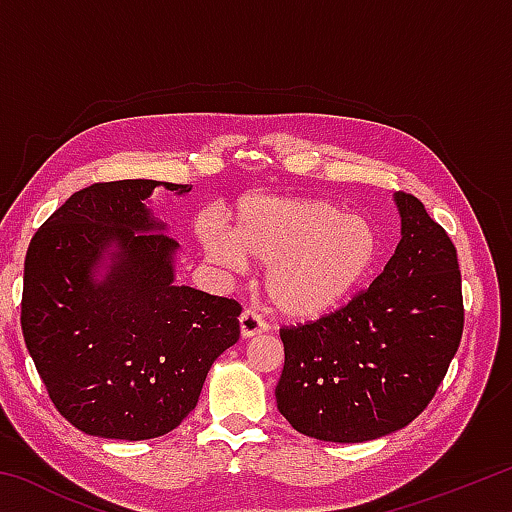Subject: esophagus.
<instances>
[{
	"label": "esophagus",
	"instance_id": "34e87169",
	"mask_svg": "<svg viewBox=\"0 0 512 512\" xmlns=\"http://www.w3.org/2000/svg\"><path fill=\"white\" fill-rule=\"evenodd\" d=\"M239 329H241V336H244V339H250V336L264 334L268 329V323L266 320H262V316H259L257 311L246 309L244 314L239 316Z\"/></svg>",
	"mask_w": 512,
	"mask_h": 512
}]
</instances>
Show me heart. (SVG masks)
<instances>
[{
    "label": "heart",
    "instance_id": "b5f03b06",
    "mask_svg": "<svg viewBox=\"0 0 512 512\" xmlns=\"http://www.w3.org/2000/svg\"><path fill=\"white\" fill-rule=\"evenodd\" d=\"M214 264L239 271L246 257L271 264L266 296L289 320H316L348 302L379 257L377 228L325 198L250 196L237 210L235 235L219 221L201 225Z\"/></svg>",
    "mask_w": 512,
    "mask_h": 512
}]
</instances>
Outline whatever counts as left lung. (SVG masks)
Returning <instances> with one entry per match:
<instances>
[{"label": "left lung", "instance_id": "obj_1", "mask_svg": "<svg viewBox=\"0 0 512 512\" xmlns=\"http://www.w3.org/2000/svg\"><path fill=\"white\" fill-rule=\"evenodd\" d=\"M402 239L368 289L314 323L282 327L277 409L327 443H366L427 409L463 336L456 248L418 198L395 194Z\"/></svg>", "mask_w": 512, "mask_h": 512}]
</instances>
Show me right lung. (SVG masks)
<instances>
[{
    "mask_svg": "<svg viewBox=\"0 0 512 512\" xmlns=\"http://www.w3.org/2000/svg\"><path fill=\"white\" fill-rule=\"evenodd\" d=\"M155 187L192 189L94 183L40 225L24 259V343L58 413L90 436L176 429L216 357L239 341L237 300L173 282L178 244L144 205Z\"/></svg>",
    "mask_w": 512,
    "mask_h": 512,
    "instance_id": "1",
    "label": "right lung"
}]
</instances>
